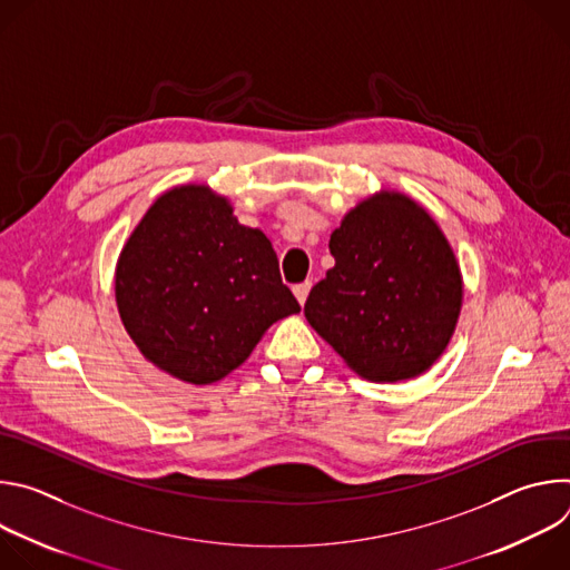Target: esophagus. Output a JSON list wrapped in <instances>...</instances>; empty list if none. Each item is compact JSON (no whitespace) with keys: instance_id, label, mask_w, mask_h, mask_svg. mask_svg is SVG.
Returning <instances> with one entry per match:
<instances>
[{"instance_id":"1","label":"esophagus","mask_w":570,"mask_h":570,"mask_svg":"<svg viewBox=\"0 0 570 570\" xmlns=\"http://www.w3.org/2000/svg\"><path fill=\"white\" fill-rule=\"evenodd\" d=\"M311 282L306 279V282H302V284H297V286H293V295L297 297V302H299V306L306 302V297H308V291H311Z\"/></svg>"}]
</instances>
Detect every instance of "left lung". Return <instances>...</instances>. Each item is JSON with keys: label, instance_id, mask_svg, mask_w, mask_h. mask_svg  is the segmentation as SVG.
<instances>
[{"label": "left lung", "instance_id": "obj_1", "mask_svg": "<svg viewBox=\"0 0 570 570\" xmlns=\"http://www.w3.org/2000/svg\"><path fill=\"white\" fill-rule=\"evenodd\" d=\"M330 250L336 266L304 304L317 336L374 383L431 370L464 297L460 264L431 212L409 194L379 189L343 216Z\"/></svg>", "mask_w": 570, "mask_h": 570}]
</instances>
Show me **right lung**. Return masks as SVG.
<instances>
[{
    "label": "right lung",
    "mask_w": 570,
    "mask_h": 570,
    "mask_svg": "<svg viewBox=\"0 0 570 570\" xmlns=\"http://www.w3.org/2000/svg\"><path fill=\"white\" fill-rule=\"evenodd\" d=\"M115 299L139 354L191 385L227 376L277 320L299 313L268 236L200 183L146 209L119 253Z\"/></svg>",
    "instance_id": "obj_1"
}]
</instances>
